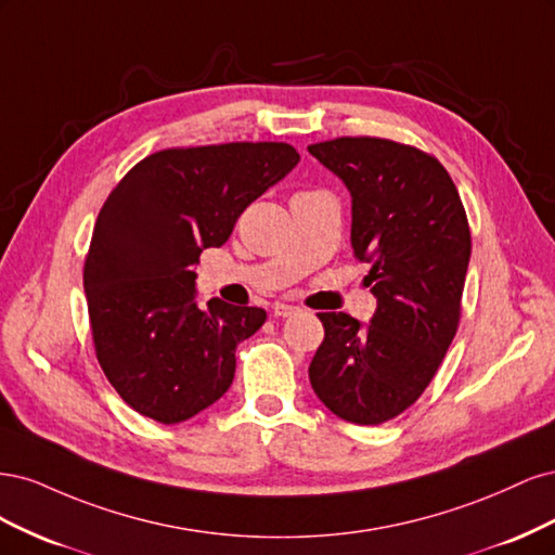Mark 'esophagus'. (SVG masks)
I'll return each instance as SVG.
<instances>
[{
	"label": "esophagus",
	"mask_w": 555,
	"mask_h": 555,
	"mask_svg": "<svg viewBox=\"0 0 555 555\" xmlns=\"http://www.w3.org/2000/svg\"><path fill=\"white\" fill-rule=\"evenodd\" d=\"M296 312H298V308L284 306V304H278V306L273 308V317H292V314H296Z\"/></svg>",
	"instance_id": "1"
}]
</instances>
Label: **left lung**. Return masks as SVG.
<instances>
[{
    "label": "left lung",
    "instance_id": "obj_1",
    "mask_svg": "<svg viewBox=\"0 0 555 555\" xmlns=\"http://www.w3.org/2000/svg\"><path fill=\"white\" fill-rule=\"evenodd\" d=\"M351 194V249L371 263V324L317 314L324 343L310 363L319 400L345 422L377 426L424 393L456 335L469 227L444 166L386 139L343 137L308 147Z\"/></svg>",
    "mask_w": 555,
    "mask_h": 555
}]
</instances>
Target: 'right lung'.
<instances>
[{
	"label": "right lung",
	"mask_w": 555,
	"mask_h": 555,
	"mask_svg": "<svg viewBox=\"0 0 555 555\" xmlns=\"http://www.w3.org/2000/svg\"><path fill=\"white\" fill-rule=\"evenodd\" d=\"M300 162L289 143L171 147L145 157L99 210L82 271L99 365L129 408L188 422L220 400L236 347L266 310L196 304L201 251Z\"/></svg>",
	"instance_id": "right-lung-1"
}]
</instances>
